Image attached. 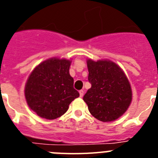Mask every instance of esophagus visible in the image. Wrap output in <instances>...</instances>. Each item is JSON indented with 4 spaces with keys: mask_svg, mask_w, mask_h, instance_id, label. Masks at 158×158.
<instances>
[{
    "mask_svg": "<svg viewBox=\"0 0 158 158\" xmlns=\"http://www.w3.org/2000/svg\"><path fill=\"white\" fill-rule=\"evenodd\" d=\"M79 93H80V96H81V97H83V96H84V90H80V91H79Z\"/></svg>",
    "mask_w": 158,
    "mask_h": 158,
    "instance_id": "34e87169",
    "label": "esophagus"
}]
</instances>
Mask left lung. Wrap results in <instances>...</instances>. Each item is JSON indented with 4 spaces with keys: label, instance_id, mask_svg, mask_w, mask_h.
I'll return each instance as SVG.
<instances>
[{
    "label": "left lung",
    "instance_id": "left-lung-1",
    "mask_svg": "<svg viewBox=\"0 0 158 158\" xmlns=\"http://www.w3.org/2000/svg\"><path fill=\"white\" fill-rule=\"evenodd\" d=\"M91 88L83 97L89 112L103 122H111L127 110L132 93L126 75L114 62L107 60L87 61Z\"/></svg>",
    "mask_w": 158,
    "mask_h": 158
}]
</instances>
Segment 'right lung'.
<instances>
[{
  "instance_id": "1",
  "label": "right lung",
  "mask_w": 158,
  "mask_h": 158,
  "mask_svg": "<svg viewBox=\"0 0 158 158\" xmlns=\"http://www.w3.org/2000/svg\"><path fill=\"white\" fill-rule=\"evenodd\" d=\"M70 61L51 58L32 71L25 85V98L39 116L54 119L66 112L79 96L69 75Z\"/></svg>"
}]
</instances>
